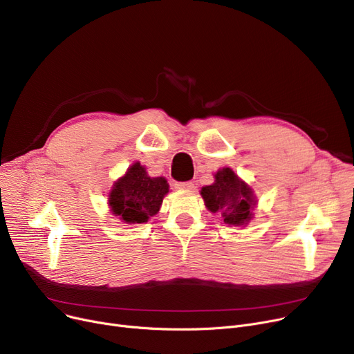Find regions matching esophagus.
Here are the masks:
<instances>
[{
    "label": "esophagus",
    "mask_w": 354,
    "mask_h": 354,
    "mask_svg": "<svg viewBox=\"0 0 354 354\" xmlns=\"http://www.w3.org/2000/svg\"><path fill=\"white\" fill-rule=\"evenodd\" d=\"M175 187L180 191H192L194 189V182L188 180V182H176Z\"/></svg>",
    "instance_id": "34e87169"
}]
</instances>
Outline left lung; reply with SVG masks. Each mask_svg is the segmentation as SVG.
Masks as SVG:
<instances>
[{
	"label": "left lung",
	"instance_id": "8db88e82",
	"mask_svg": "<svg viewBox=\"0 0 354 354\" xmlns=\"http://www.w3.org/2000/svg\"><path fill=\"white\" fill-rule=\"evenodd\" d=\"M201 195L207 208L214 214L218 212L228 225H244L252 216L255 205L252 191L230 167L218 171L215 182L203 187Z\"/></svg>",
	"mask_w": 354,
	"mask_h": 354
}]
</instances>
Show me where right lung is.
Here are the masks:
<instances>
[{
    "label": "right lung",
    "instance_id": "obj_1",
    "mask_svg": "<svg viewBox=\"0 0 354 354\" xmlns=\"http://www.w3.org/2000/svg\"><path fill=\"white\" fill-rule=\"evenodd\" d=\"M169 192L165 178L147 176L145 167L136 162L129 167L109 195L111 212L127 224H142L156 215L163 196Z\"/></svg>",
    "mask_w": 354,
    "mask_h": 354
}]
</instances>
